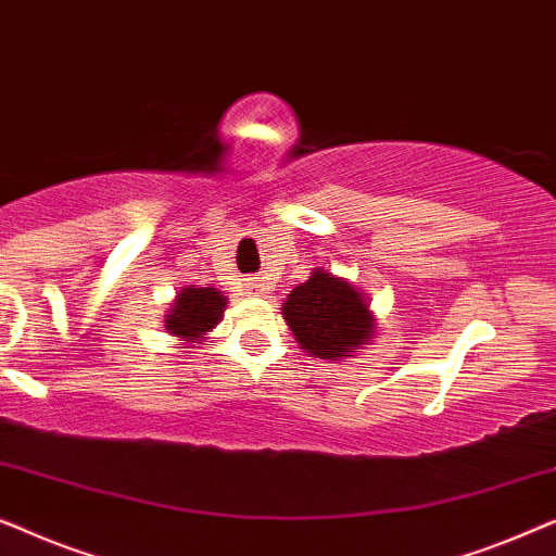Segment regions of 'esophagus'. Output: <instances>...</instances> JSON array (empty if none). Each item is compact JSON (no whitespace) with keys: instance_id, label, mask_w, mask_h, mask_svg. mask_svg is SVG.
Masks as SVG:
<instances>
[{"instance_id":"obj_1","label":"esophagus","mask_w":556,"mask_h":556,"mask_svg":"<svg viewBox=\"0 0 556 556\" xmlns=\"http://www.w3.org/2000/svg\"><path fill=\"white\" fill-rule=\"evenodd\" d=\"M265 288H268V283H263V280H250L248 283V291H253V293H263Z\"/></svg>"}]
</instances>
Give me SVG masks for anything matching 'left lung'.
<instances>
[{
  "instance_id": "8db88e82",
  "label": "left lung",
  "mask_w": 556,
  "mask_h": 556,
  "mask_svg": "<svg viewBox=\"0 0 556 556\" xmlns=\"http://www.w3.org/2000/svg\"><path fill=\"white\" fill-rule=\"evenodd\" d=\"M280 311L295 344L316 359L344 362L377 331L367 295L324 268H314L306 283L295 286Z\"/></svg>"
}]
</instances>
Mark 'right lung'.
Here are the masks:
<instances>
[{"label":"right lung","mask_w":556,"mask_h":556,"mask_svg":"<svg viewBox=\"0 0 556 556\" xmlns=\"http://www.w3.org/2000/svg\"><path fill=\"white\" fill-rule=\"evenodd\" d=\"M227 299L212 286H185L166 311L164 329L177 337L179 349H194L223 321Z\"/></svg>","instance_id":"right-lung-1"}]
</instances>
